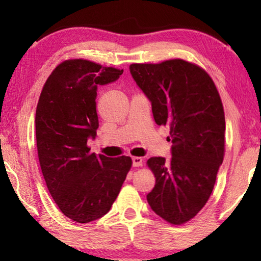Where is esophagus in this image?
Segmentation results:
<instances>
[{
	"instance_id": "obj_1",
	"label": "esophagus",
	"mask_w": 261,
	"mask_h": 261,
	"mask_svg": "<svg viewBox=\"0 0 261 261\" xmlns=\"http://www.w3.org/2000/svg\"><path fill=\"white\" fill-rule=\"evenodd\" d=\"M143 163V159L140 156H134L132 158V166L134 167H140Z\"/></svg>"
}]
</instances>
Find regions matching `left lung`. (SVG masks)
Wrapping results in <instances>:
<instances>
[{
    "label": "left lung",
    "instance_id": "1",
    "mask_svg": "<svg viewBox=\"0 0 261 261\" xmlns=\"http://www.w3.org/2000/svg\"><path fill=\"white\" fill-rule=\"evenodd\" d=\"M130 72L152 102L154 121L169 126L171 158H151L155 185L147 201L171 224L193 219L206 205L224 156L223 105L213 79L191 62L134 63Z\"/></svg>",
    "mask_w": 261,
    "mask_h": 261
}]
</instances>
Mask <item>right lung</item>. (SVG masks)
Returning a JSON list of instances; mask_svg holds the SVG:
<instances>
[{"label":"right lung","mask_w":261,"mask_h":261,"mask_svg":"<svg viewBox=\"0 0 261 261\" xmlns=\"http://www.w3.org/2000/svg\"><path fill=\"white\" fill-rule=\"evenodd\" d=\"M123 70L74 59L60 63L42 87L35 113L39 162L50 196L62 213L78 223L107 214L132 166L130 156L91 153L88 138L99 127L98 85Z\"/></svg>","instance_id":"add662e5"}]
</instances>
